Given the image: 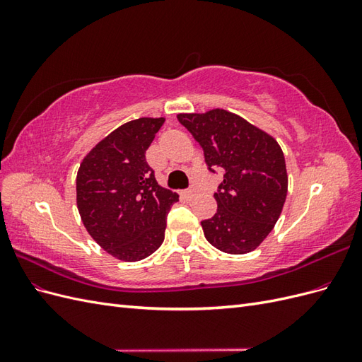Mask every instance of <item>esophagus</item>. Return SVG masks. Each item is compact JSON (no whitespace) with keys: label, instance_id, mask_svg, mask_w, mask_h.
Returning a JSON list of instances; mask_svg holds the SVG:
<instances>
[{"label":"esophagus","instance_id":"1","mask_svg":"<svg viewBox=\"0 0 362 362\" xmlns=\"http://www.w3.org/2000/svg\"><path fill=\"white\" fill-rule=\"evenodd\" d=\"M182 194L185 196V198H193V196L196 194V189L190 187V189H187V190H184V192H182Z\"/></svg>","mask_w":362,"mask_h":362}]
</instances>
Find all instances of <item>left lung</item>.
<instances>
[{
  "label": "left lung",
  "instance_id": "obj_1",
  "mask_svg": "<svg viewBox=\"0 0 362 362\" xmlns=\"http://www.w3.org/2000/svg\"><path fill=\"white\" fill-rule=\"evenodd\" d=\"M177 117L202 146L208 170L223 172L214 193L217 213L201 222L205 238L226 254L257 249L278 222L287 198L286 158L278 141L222 108Z\"/></svg>",
  "mask_w": 362,
  "mask_h": 362
}]
</instances>
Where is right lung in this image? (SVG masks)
Instances as JSON below:
<instances>
[{
	"mask_svg": "<svg viewBox=\"0 0 362 362\" xmlns=\"http://www.w3.org/2000/svg\"><path fill=\"white\" fill-rule=\"evenodd\" d=\"M164 117L120 125L87 154L76 173V206L95 242L120 261H140L161 246L178 194L158 185L146 149Z\"/></svg>",
	"mask_w": 362,
	"mask_h": 362,
	"instance_id": "right-lung-1",
	"label": "right lung"
}]
</instances>
